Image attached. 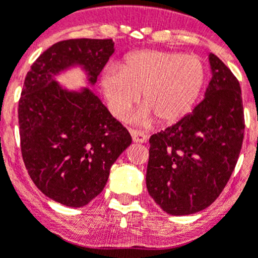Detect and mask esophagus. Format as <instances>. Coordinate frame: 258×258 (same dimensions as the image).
Returning <instances> with one entry per match:
<instances>
[{"mask_svg":"<svg viewBox=\"0 0 258 258\" xmlns=\"http://www.w3.org/2000/svg\"><path fill=\"white\" fill-rule=\"evenodd\" d=\"M132 134V138L136 143H146L147 140H149V136L146 133H142V132H138V131H131Z\"/></svg>","mask_w":258,"mask_h":258,"instance_id":"esophagus-1","label":"esophagus"}]
</instances>
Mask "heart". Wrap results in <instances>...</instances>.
Masks as SVG:
<instances>
[{"label":"heart","instance_id":"b5f03b06","mask_svg":"<svg viewBox=\"0 0 258 258\" xmlns=\"http://www.w3.org/2000/svg\"><path fill=\"white\" fill-rule=\"evenodd\" d=\"M206 80V67L198 55L177 51L141 50L125 56L120 71L108 68L101 85L109 109L122 117L138 101L143 107L134 120L149 124L174 122L187 115L197 103Z\"/></svg>","mask_w":258,"mask_h":258}]
</instances>
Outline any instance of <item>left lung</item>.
I'll use <instances>...</instances> for the list:
<instances>
[{
    "label": "left lung",
    "instance_id": "8db88e82",
    "mask_svg": "<svg viewBox=\"0 0 258 258\" xmlns=\"http://www.w3.org/2000/svg\"><path fill=\"white\" fill-rule=\"evenodd\" d=\"M212 79L192 112L152 134L146 186L172 216L208 208L234 172L244 138L240 85L214 54H208Z\"/></svg>",
    "mask_w": 258,
    "mask_h": 258
}]
</instances>
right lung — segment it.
Returning a JSON list of instances; mask_svg holds the SVG:
<instances>
[{
  "label": "right lung",
  "mask_w": 258,
  "mask_h": 258,
  "mask_svg": "<svg viewBox=\"0 0 258 258\" xmlns=\"http://www.w3.org/2000/svg\"><path fill=\"white\" fill-rule=\"evenodd\" d=\"M113 52L112 40L60 41L26 76L18 109L23 160L38 190L63 206L80 208L98 197L112 164L132 143L92 89H70L58 80L80 68L94 86Z\"/></svg>",
  "instance_id": "obj_1"
}]
</instances>
